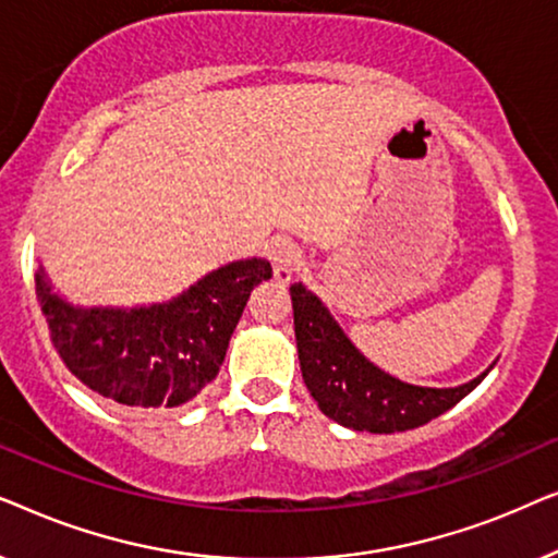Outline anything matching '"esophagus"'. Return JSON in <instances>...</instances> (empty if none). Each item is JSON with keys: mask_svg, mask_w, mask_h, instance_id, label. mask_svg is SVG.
I'll list each match as a JSON object with an SVG mask.
<instances>
[{"mask_svg": "<svg viewBox=\"0 0 558 558\" xmlns=\"http://www.w3.org/2000/svg\"><path fill=\"white\" fill-rule=\"evenodd\" d=\"M269 262L274 266V279L279 284H287L294 277V271L302 266V251L292 241L277 239L269 243Z\"/></svg>", "mask_w": 558, "mask_h": 558, "instance_id": "34e87169", "label": "esophagus"}]
</instances>
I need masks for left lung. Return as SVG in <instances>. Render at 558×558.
<instances>
[{
  "label": "left lung",
  "mask_w": 558,
  "mask_h": 558,
  "mask_svg": "<svg viewBox=\"0 0 558 558\" xmlns=\"http://www.w3.org/2000/svg\"><path fill=\"white\" fill-rule=\"evenodd\" d=\"M302 378L319 411L348 429L393 434L416 429L475 391L493 365L468 384L432 388L391 376L353 345L325 302L302 281L289 287Z\"/></svg>",
  "instance_id": "obj_1"
}]
</instances>
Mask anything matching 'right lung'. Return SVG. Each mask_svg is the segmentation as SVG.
<instances>
[{"label": "right lung", "instance_id": "right-lung-1", "mask_svg": "<svg viewBox=\"0 0 558 558\" xmlns=\"http://www.w3.org/2000/svg\"><path fill=\"white\" fill-rule=\"evenodd\" d=\"M271 279L266 258L218 266L167 302L83 307L52 289L40 266L37 300L65 368L104 399L174 409L218 376L251 292Z\"/></svg>", "mask_w": 558, "mask_h": 558}]
</instances>
